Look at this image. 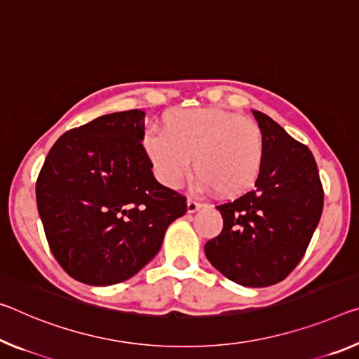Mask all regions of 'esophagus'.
Here are the masks:
<instances>
[{
  "mask_svg": "<svg viewBox=\"0 0 359 359\" xmlns=\"http://www.w3.org/2000/svg\"><path fill=\"white\" fill-rule=\"evenodd\" d=\"M201 208V204L198 203L196 200H193V198H189V201H187V210H189V212L191 214V212H196L198 209Z\"/></svg>",
  "mask_w": 359,
  "mask_h": 359,
  "instance_id": "esophagus-1",
  "label": "esophagus"
}]
</instances>
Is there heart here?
Instances as JSON below:
<instances>
[{"label": "heart", "instance_id": "heart-1", "mask_svg": "<svg viewBox=\"0 0 359 359\" xmlns=\"http://www.w3.org/2000/svg\"><path fill=\"white\" fill-rule=\"evenodd\" d=\"M142 144L156 177L169 189L184 184L193 158L201 189L222 198L251 191L265 156L259 124L215 107L172 108L161 118V133L145 134Z\"/></svg>", "mask_w": 359, "mask_h": 359}]
</instances>
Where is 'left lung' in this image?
Instances as JSON below:
<instances>
[{
	"label": "left lung",
	"instance_id": "obj_1",
	"mask_svg": "<svg viewBox=\"0 0 359 359\" xmlns=\"http://www.w3.org/2000/svg\"><path fill=\"white\" fill-rule=\"evenodd\" d=\"M265 139L255 189L215 206L220 235L204 246L208 260L233 283L265 287L283 281L305 255L320 222L323 184L313 153L262 111H252Z\"/></svg>",
	"mask_w": 359,
	"mask_h": 359
}]
</instances>
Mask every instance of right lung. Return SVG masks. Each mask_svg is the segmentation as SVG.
<instances>
[{
    "label": "right lung",
    "mask_w": 359,
    "mask_h": 359,
    "mask_svg": "<svg viewBox=\"0 0 359 359\" xmlns=\"http://www.w3.org/2000/svg\"><path fill=\"white\" fill-rule=\"evenodd\" d=\"M144 116L118 111L67 130L39 170L36 204L50 252L89 286L134 276L187 212V198L151 172Z\"/></svg>",
    "instance_id": "obj_1"
}]
</instances>
